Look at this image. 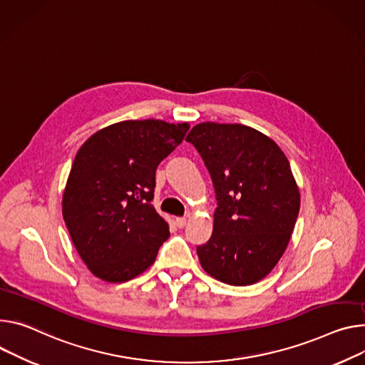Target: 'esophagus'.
<instances>
[{"mask_svg":"<svg viewBox=\"0 0 365 365\" xmlns=\"http://www.w3.org/2000/svg\"><path fill=\"white\" fill-rule=\"evenodd\" d=\"M176 225H178L179 228H183V227L186 225V218H183V217L176 218Z\"/></svg>","mask_w":365,"mask_h":365,"instance_id":"esophagus-1","label":"esophagus"}]
</instances>
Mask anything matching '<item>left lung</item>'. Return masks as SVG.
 <instances>
[{
	"mask_svg": "<svg viewBox=\"0 0 365 365\" xmlns=\"http://www.w3.org/2000/svg\"><path fill=\"white\" fill-rule=\"evenodd\" d=\"M186 140L205 161L218 205L211 239L196 247L201 267L228 285L256 284L284 255L300 211L288 158L240 123H197Z\"/></svg>",
	"mask_w": 365,
	"mask_h": 365,
	"instance_id": "8db88e82",
	"label": "left lung"
}]
</instances>
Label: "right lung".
Wrapping results in <instances>:
<instances>
[{
	"instance_id": "obj_1",
	"label": "right lung",
	"mask_w": 365,
	"mask_h": 365,
	"mask_svg": "<svg viewBox=\"0 0 365 365\" xmlns=\"http://www.w3.org/2000/svg\"><path fill=\"white\" fill-rule=\"evenodd\" d=\"M189 123L122 120L93 134L76 154L62 193V217L88 271L106 282L134 279L170 236L151 205L155 170Z\"/></svg>"
}]
</instances>
